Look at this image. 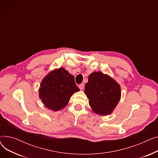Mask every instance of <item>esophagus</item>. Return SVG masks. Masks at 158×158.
<instances>
[{
    "instance_id": "1",
    "label": "esophagus",
    "mask_w": 158,
    "mask_h": 158,
    "mask_svg": "<svg viewBox=\"0 0 158 158\" xmlns=\"http://www.w3.org/2000/svg\"><path fill=\"white\" fill-rule=\"evenodd\" d=\"M84 87H85V84L84 83H81V85H79V88L80 89H83Z\"/></svg>"
}]
</instances>
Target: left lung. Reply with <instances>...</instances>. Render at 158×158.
<instances>
[{
    "instance_id": "1",
    "label": "left lung",
    "mask_w": 158,
    "mask_h": 158,
    "mask_svg": "<svg viewBox=\"0 0 158 158\" xmlns=\"http://www.w3.org/2000/svg\"><path fill=\"white\" fill-rule=\"evenodd\" d=\"M120 85L108 75L94 72L88 77L85 94L93 111L99 115L112 113L121 97Z\"/></svg>"
}]
</instances>
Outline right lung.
<instances>
[{
	"label": "right lung",
	"instance_id": "add662e5",
	"mask_svg": "<svg viewBox=\"0 0 158 158\" xmlns=\"http://www.w3.org/2000/svg\"><path fill=\"white\" fill-rule=\"evenodd\" d=\"M79 91L74 77L63 68L55 69L43 79L39 97L47 108L56 111L67 105L71 96Z\"/></svg>",
	"mask_w": 158,
	"mask_h": 158
}]
</instances>
